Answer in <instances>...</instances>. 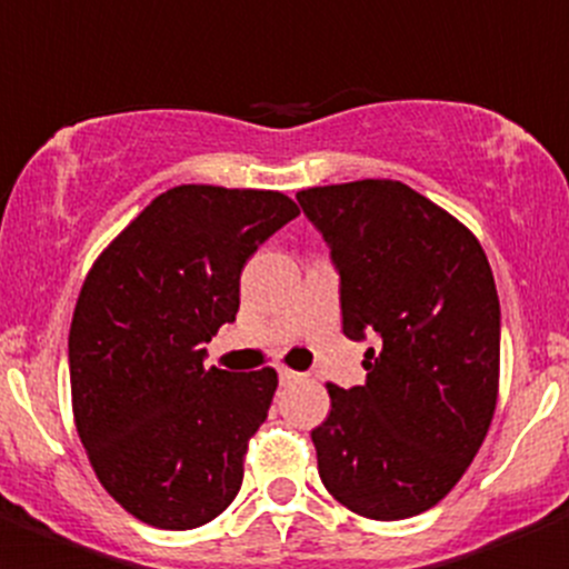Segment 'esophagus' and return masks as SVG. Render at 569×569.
<instances>
[{
    "label": "esophagus",
    "instance_id": "1",
    "mask_svg": "<svg viewBox=\"0 0 569 569\" xmlns=\"http://www.w3.org/2000/svg\"><path fill=\"white\" fill-rule=\"evenodd\" d=\"M279 379L281 385H290V381H299L301 373H296V370H290V367H279Z\"/></svg>",
    "mask_w": 569,
    "mask_h": 569
}]
</instances>
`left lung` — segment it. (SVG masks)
I'll return each mask as SVG.
<instances>
[{
	"label": "left lung",
	"mask_w": 569,
	"mask_h": 569,
	"mask_svg": "<svg viewBox=\"0 0 569 569\" xmlns=\"http://www.w3.org/2000/svg\"><path fill=\"white\" fill-rule=\"evenodd\" d=\"M333 250L341 333L379 336L367 381L328 385L319 476L339 505L399 521L439 505L479 453L499 401L501 313L481 241L396 179L296 193Z\"/></svg>",
	"instance_id": "1"
}]
</instances>
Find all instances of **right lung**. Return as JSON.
Segmentation results:
<instances>
[{
    "label": "right lung",
    "mask_w": 569,
    "mask_h": 569,
    "mask_svg": "<svg viewBox=\"0 0 569 569\" xmlns=\"http://www.w3.org/2000/svg\"><path fill=\"white\" fill-rule=\"evenodd\" d=\"M299 216L279 190L179 184L97 256L70 321V399L90 467L130 516L159 530L216 519L273 401V367H204L239 310L261 241Z\"/></svg>",
    "instance_id": "right-lung-1"
}]
</instances>
